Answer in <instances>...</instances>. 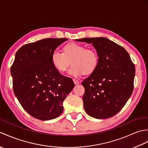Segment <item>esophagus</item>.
<instances>
[{
    "label": "esophagus",
    "mask_w": 148,
    "mask_h": 148,
    "mask_svg": "<svg viewBox=\"0 0 148 148\" xmlns=\"http://www.w3.org/2000/svg\"><path fill=\"white\" fill-rule=\"evenodd\" d=\"M73 81H74V84H78L79 83V81H77V80H76V79H73Z\"/></svg>",
    "instance_id": "esophagus-1"
}]
</instances>
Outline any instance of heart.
Segmentation results:
<instances>
[{
    "mask_svg": "<svg viewBox=\"0 0 148 148\" xmlns=\"http://www.w3.org/2000/svg\"><path fill=\"white\" fill-rule=\"evenodd\" d=\"M71 61L72 65L68 73L72 76L78 77L95 70L99 64V56L95 50L86 49L84 46L74 42L65 45L64 53L58 49L52 53V64L59 72H64Z\"/></svg>",
    "mask_w": 148,
    "mask_h": 148,
    "instance_id": "1",
    "label": "heart"
}]
</instances>
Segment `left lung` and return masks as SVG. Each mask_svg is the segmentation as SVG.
I'll use <instances>...</instances> for the list:
<instances>
[{
	"label": "left lung",
	"instance_id": "1",
	"mask_svg": "<svg viewBox=\"0 0 148 148\" xmlns=\"http://www.w3.org/2000/svg\"><path fill=\"white\" fill-rule=\"evenodd\" d=\"M92 44L99 56V64L84 79V110L97 119L111 118L120 111L134 90L136 69L125 49L106 37L76 39Z\"/></svg>",
	"mask_w": 148,
	"mask_h": 148
}]
</instances>
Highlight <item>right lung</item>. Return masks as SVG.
Here are the masks:
<instances>
[{"label": "right lung", "mask_w": 148, "mask_h": 148, "mask_svg": "<svg viewBox=\"0 0 148 148\" xmlns=\"http://www.w3.org/2000/svg\"><path fill=\"white\" fill-rule=\"evenodd\" d=\"M67 39L48 38L23 45L11 67L15 96L34 118L49 120L60 115L63 102L74 87L51 62L53 51Z\"/></svg>", "instance_id": "right-lung-1"}]
</instances>
